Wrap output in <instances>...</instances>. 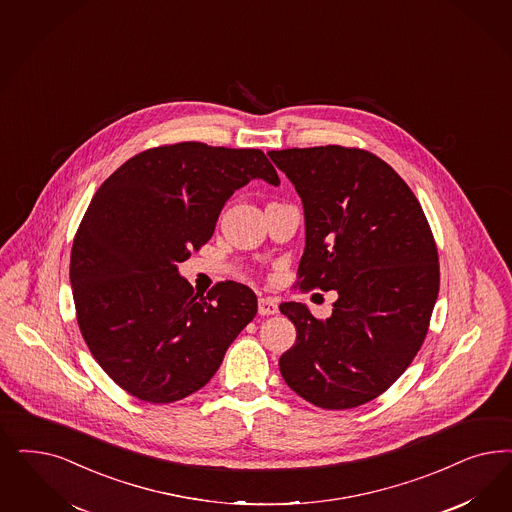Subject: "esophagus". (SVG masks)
<instances>
[{"label": "esophagus", "instance_id": "34e87169", "mask_svg": "<svg viewBox=\"0 0 512 512\" xmlns=\"http://www.w3.org/2000/svg\"><path fill=\"white\" fill-rule=\"evenodd\" d=\"M259 314L261 316H274V314H278V299H274V297L259 299Z\"/></svg>", "mask_w": 512, "mask_h": 512}]
</instances>
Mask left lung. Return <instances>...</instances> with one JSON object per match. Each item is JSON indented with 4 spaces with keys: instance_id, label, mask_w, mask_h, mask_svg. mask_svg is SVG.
Masks as SVG:
<instances>
[{
    "instance_id": "8db88e82",
    "label": "left lung",
    "mask_w": 512,
    "mask_h": 512,
    "mask_svg": "<svg viewBox=\"0 0 512 512\" xmlns=\"http://www.w3.org/2000/svg\"><path fill=\"white\" fill-rule=\"evenodd\" d=\"M295 185L306 227L300 289L336 291L333 314L283 302L297 342L283 380L327 410L365 405L408 369L439 295V255L418 198L369 151L325 145L270 151Z\"/></svg>"
}]
</instances>
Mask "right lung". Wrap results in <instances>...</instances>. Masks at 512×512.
Returning a JSON list of instances; mask_svg holds the SVG:
<instances>
[{
    "instance_id": "right-lung-1",
    "label": "right lung",
    "mask_w": 512,
    "mask_h": 512,
    "mask_svg": "<svg viewBox=\"0 0 512 512\" xmlns=\"http://www.w3.org/2000/svg\"><path fill=\"white\" fill-rule=\"evenodd\" d=\"M251 179L280 185L261 149L183 141L126 160L90 200L71 247L77 323L107 376L145 403L204 388L257 314L246 285L204 297L177 272Z\"/></svg>"
}]
</instances>
